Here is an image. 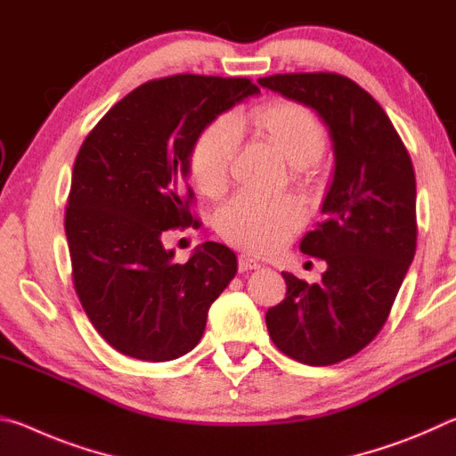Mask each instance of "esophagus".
Instances as JSON below:
<instances>
[{"label":"esophagus","instance_id":"34e87169","mask_svg":"<svg viewBox=\"0 0 456 456\" xmlns=\"http://www.w3.org/2000/svg\"><path fill=\"white\" fill-rule=\"evenodd\" d=\"M261 264L251 256H247V253H243V256H239V272H249V269H259Z\"/></svg>","mask_w":456,"mask_h":456}]
</instances>
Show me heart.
<instances>
[{"instance_id": "b5f03b06", "label": "heart", "mask_w": 456, "mask_h": 456, "mask_svg": "<svg viewBox=\"0 0 456 456\" xmlns=\"http://www.w3.org/2000/svg\"><path fill=\"white\" fill-rule=\"evenodd\" d=\"M249 125L288 160L297 181H310L312 167L326 149V128L305 106L273 100L249 114ZM239 146V130L231 118H217L197 136L191 152V175L200 192L219 197L229 184V173ZM305 221L296 199L256 200L239 197L217 215L219 235L247 251L269 253L280 247Z\"/></svg>"}]
</instances>
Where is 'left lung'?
<instances>
[{
  "label": "left lung",
  "mask_w": 456,
  "mask_h": 456,
  "mask_svg": "<svg viewBox=\"0 0 456 456\" xmlns=\"http://www.w3.org/2000/svg\"><path fill=\"white\" fill-rule=\"evenodd\" d=\"M257 84L312 108L328 126L334 149L323 221L299 245L328 269L312 285L281 272L288 293L265 314L269 336L283 354L330 366L372 342L412 264V160L382 106L350 78L275 74Z\"/></svg>",
  "instance_id": "left-lung-1"
}]
</instances>
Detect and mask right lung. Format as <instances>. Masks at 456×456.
<instances>
[{"instance_id":"1","label":"right lung","mask_w":456,"mask_h":456,"mask_svg":"<svg viewBox=\"0 0 456 456\" xmlns=\"http://www.w3.org/2000/svg\"><path fill=\"white\" fill-rule=\"evenodd\" d=\"M256 94L247 78L168 76L126 94L82 142L64 223L74 288L92 326L125 356L191 352L235 277L229 247L207 241L181 265L163 233L197 223L187 183L197 136Z\"/></svg>"}]
</instances>
